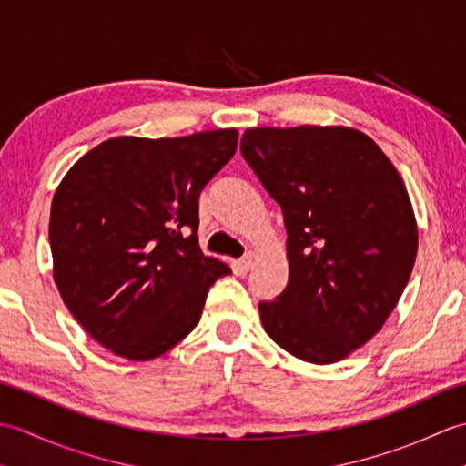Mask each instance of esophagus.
<instances>
[{"label": "esophagus", "instance_id": "obj_1", "mask_svg": "<svg viewBox=\"0 0 466 466\" xmlns=\"http://www.w3.org/2000/svg\"><path fill=\"white\" fill-rule=\"evenodd\" d=\"M252 264H254L252 256H246V258H240V260H236V262H234L236 270H238L240 274H246V272H248V270L252 268Z\"/></svg>", "mask_w": 466, "mask_h": 466}]
</instances>
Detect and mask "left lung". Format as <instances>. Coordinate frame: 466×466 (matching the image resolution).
Returning <instances> with one entry per match:
<instances>
[{
  "label": "left lung",
  "mask_w": 466,
  "mask_h": 466,
  "mask_svg": "<svg viewBox=\"0 0 466 466\" xmlns=\"http://www.w3.org/2000/svg\"><path fill=\"white\" fill-rule=\"evenodd\" d=\"M240 150L289 234V284L258 304L264 330L296 359L339 362L382 329L410 279L419 228L407 186L346 126L250 127Z\"/></svg>",
  "instance_id": "obj_1"
}]
</instances>
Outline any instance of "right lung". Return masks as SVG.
<instances>
[{
  "label": "right lung",
  "instance_id": "obj_1",
  "mask_svg": "<svg viewBox=\"0 0 466 466\" xmlns=\"http://www.w3.org/2000/svg\"><path fill=\"white\" fill-rule=\"evenodd\" d=\"M238 130L120 136L69 167L49 212L54 282L82 329L127 360L194 330L230 268L198 244V198L230 162Z\"/></svg>",
  "mask_w": 466,
  "mask_h": 466
}]
</instances>
